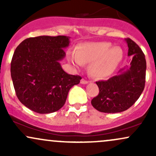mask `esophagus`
<instances>
[{"instance_id":"esophagus-1","label":"esophagus","mask_w":156,"mask_h":156,"mask_svg":"<svg viewBox=\"0 0 156 156\" xmlns=\"http://www.w3.org/2000/svg\"><path fill=\"white\" fill-rule=\"evenodd\" d=\"M80 83H81V84H87V83H89V81H88V80H87L81 79V80H80Z\"/></svg>"}]
</instances>
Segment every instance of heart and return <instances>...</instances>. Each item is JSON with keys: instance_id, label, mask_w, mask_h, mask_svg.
<instances>
[{"instance_id": "heart-1", "label": "heart", "mask_w": 156, "mask_h": 156, "mask_svg": "<svg viewBox=\"0 0 156 156\" xmlns=\"http://www.w3.org/2000/svg\"><path fill=\"white\" fill-rule=\"evenodd\" d=\"M69 59L78 68L90 64L89 74L97 79L108 78L117 70L123 59V51L119 46L108 42H91L80 44L76 53H70Z\"/></svg>"}]
</instances>
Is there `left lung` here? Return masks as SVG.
Listing matches in <instances>:
<instances>
[{"mask_svg": "<svg viewBox=\"0 0 156 156\" xmlns=\"http://www.w3.org/2000/svg\"><path fill=\"white\" fill-rule=\"evenodd\" d=\"M128 56H132L129 67L122 68L117 76L108 80L96 82L99 94L92 100V106L101 112H124L133 105L144 90L145 85L146 60L141 48L128 38Z\"/></svg>", "mask_w": 156, "mask_h": 156, "instance_id": "obj_1", "label": "left lung"}]
</instances>
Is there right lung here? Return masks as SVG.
Wrapping results in <instances>:
<instances>
[{"label":"right lung","mask_w":156,"mask_h":156,"mask_svg":"<svg viewBox=\"0 0 156 156\" xmlns=\"http://www.w3.org/2000/svg\"><path fill=\"white\" fill-rule=\"evenodd\" d=\"M69 37L39 36L23 41L11 62V76L19 101L39 114L59 110L68 92L81 77L68 74L60 62L65 57Z\"/></svg>","instance_id":"obj_1"}]
</instances>
